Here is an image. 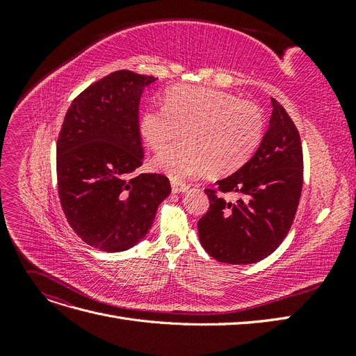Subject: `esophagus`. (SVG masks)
I'll use <instances>...</instances> for the list:
<instances>
[{"mask_svg": "<svg viewBox=\"0 0 356 356\" xmlns=\"http://www.w3.org/2000/svg\"><path fill=\"white\" fill-rule=\"evenodd\" d=\"M187 190H188L187 184H181V182H172V193H175V195H178V193H184Z\"/></svg>", "mask_w": 356, "mask_h": 356, "instance_id": "esophagus-1", "label": "esophagus"}]
</instances>
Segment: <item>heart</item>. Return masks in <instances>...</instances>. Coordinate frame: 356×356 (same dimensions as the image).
I'll list each match as a JSON object with an SVG mask.
<instances>
[{
  "instance_id": "1",
  "label": "heart",
  "mask_w": 356,
  "mask_h": 356,
  "mask_svg": "<svg viewBox=\"0 0 356 356\" xmlns=\"http://www.w3.org/2000/svg\"><path fill=\"white\" fill-rule=\"evenodd\" d=\"M263 114L250 101L208 88L175 86L163 106H148L139 117L147 145L160 152L184 131V143L166 148L153 168L172 181L208 174L227 175L243 166L263 136Z\"/></svg>"
}]
</instances>
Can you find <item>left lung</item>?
Masks as SVG:
<instances>
[{"mask_svg": "<svg viewBox=\"0 0 356 356\" xmlns=\"http://www.w3.org/2000/svg\"><path fill=\"white\" fill-rule=\"evenodd\" d=\"M272 117L254 156L230 177L204 190L209 209L197 222L199 239L215 260L252 264L270 255L293 225L303 187L300 134L284 106L272 98ZM222 192L238 200L225 201Z\"/></svg>", "mask_w": 356, "mask_h": 356, "instance_id": "obj_1", "label": "left lung"}]
</instances>
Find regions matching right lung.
I'll list each match as a JSON object with an SVG mask.
<instances>
[{"instance_id": "1", "label": "right lung", "mask_w": 356, "mask_h": 356, "mask_svg": "<svg viewBox=\"0 0 356 356\" xmlns=\"http://www.w3.org/2000/svg\"><path fill=\"white\" fill-rule=\"evenodd\" d=\"M157 79L115 71L71 104L56 145L63 213L79 238L104 252H122L144 239L159 204L170 193L160 174L143 165L139 101Z\"/></svg>"}]
</instances>
